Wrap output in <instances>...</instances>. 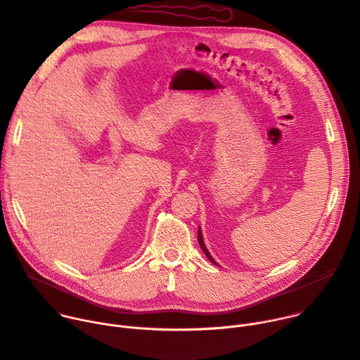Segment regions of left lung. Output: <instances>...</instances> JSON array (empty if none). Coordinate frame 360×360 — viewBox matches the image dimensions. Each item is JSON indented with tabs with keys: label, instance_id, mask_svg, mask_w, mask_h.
Instances as JSON below:
<instances>
[{
	"label": "left lung",
	"instance_id": "left-lung-1",
	"mask_svg": "<svg viewBox=\"0 0 360 360\" xmlns=\"http://www.w3.org/2000/svg\"><path fill=\"white\" fill-rule=\"evenodd\" d=\"M198 240H199V245H200V248H202V251L205 252V255L207 257V259L210 261V262H213V264H216L214 261H213V258H212V255H210V252L207 251V248L205 246V242H203V235H202V229L199 228V232H198Z\"/></svg>",
	"mask_w": 360,
	"mask_h": 360
}]
</instances>
